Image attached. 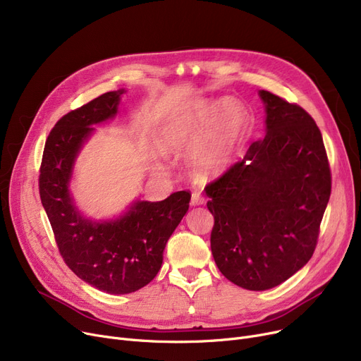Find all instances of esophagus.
<instances>
[{
  "label": "esophagus",
  "mask_w": 361,
  "mask_h": 361,
  "mask_svg": "<svg viewBox=\"0 0 361 361\" xmlns=\"http://www.w3.org/2000/svg\"><path fill=\"white\" fill-rule=\"evenodd\" d=\"M204 203V197L202 196L200 192H193L192 195V204L197 206V204H203Z\"/></svg>",
  "instance_id": "obj_1"
}]
</instances>
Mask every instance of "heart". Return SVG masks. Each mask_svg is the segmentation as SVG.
I'll list each match as a JSON object with an SVG mask.
<instances>
[{
    "label": "heart",
    "mask_w": 361,
    "mask_h": 361,
    "mask_svg": "<svg viewBox=\"0 0 361 361\" xmlns=\"http://www.w3.org/2000/svg\"><path fill=\"white\" fill-rule=\"evenodd\" d=\"M245 109L234 99L199 104L171 120L164 133L168 149H195L193 164L202 176H212L228 165L240 143Z\"/></svg>",
    "instance_id": "1"
}]
</instances>
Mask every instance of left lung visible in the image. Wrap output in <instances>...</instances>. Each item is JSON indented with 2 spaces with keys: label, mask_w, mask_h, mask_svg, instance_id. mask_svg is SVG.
I'll use <instances>...</instances> for the list:
<instances>
[{
  "label": "left lung",
  "mask_w": 361,
  "mask_h": 361,
  "mask_svg": "<svg viewBox=\"0 0 361 361\" xmlns=\"http://www.w3.org/2000/svg\"><path fill=\"white\" fill-rule=\"evenodd\" d=\"M259 94L267 136L204 187L215 219L216 267L252 291L279 286L310 260L332 185L324 139L310 114L268 90Z\"/></svg>",
  "instance_id": "left-lung-1"
}]
</instances>
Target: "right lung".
Masks as SVG:
<instances>
[{"instance_id": "right-lung-1", "label": "right lung", "mask_w": 361, "mask_h": 361, "mask_svg": "<svg viewBox=\"0 0 361 361\" xmlns=\"http://www.w3.org/2000/svg\"><path fill=\"white\" fill-rule=\"evenodd\" d=\"M123 93L106 92L56 121L39 169V195L61 257L80 279L108 294L135 293L157 276L165 244L192 197L181 190L161 202L139 200L109 222L86 219L75 209L68 192L74 159L90 126L116 116Z\"/></svg>"}]
</instances>
